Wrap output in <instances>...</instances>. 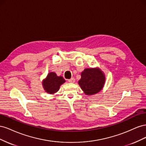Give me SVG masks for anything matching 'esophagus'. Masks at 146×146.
<instances>
[{
  "instance_id": "34e87169",
  "label": "esophagus",
  "mask_w": 146,
  "mask_h": 146,
  "mask_svg": "<svg viewBox=\"0 0 146 146\" xmlns=\"http://www.w3.org/2000/svg\"><path fill=\"white\" fill-rule=\"evenodd\" d=\"M68 82L69 83H74L75 82V78L74 77H72L71 78H70L68 80Z\"/></svg>"
}]
</instances>
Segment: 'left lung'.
Segmentation results:
<instances>
[{"mask_svg":"<svg viewBox=\"0 0 146 146\" xmlns=\"http://www.w3.org/2000/svg\"><path fill=\"white\" fill-rule=\"evenodd\" d=\"M105 78L99 69L87 68L81 74L79 85L87 95H92L99 92L104 86Z\"/></svg>","mask_w":146,"mask_h":146,"instance_id":"obj_1","label":"left lung"}]
</instances>
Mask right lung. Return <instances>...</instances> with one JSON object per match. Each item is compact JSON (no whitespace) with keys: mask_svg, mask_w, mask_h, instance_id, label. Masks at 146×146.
<instances>
[{"mask_svg":"<svg viewBox=\"0 0 146 146\" xmlns=\"http://www.w3.org/2000/svg\"><path fill=\"white\" fill-rule=\"evenodd\" d=\"M65 82L63 77H58L54 72H50L47 75V78L42 84L45 91L49 94H54L59 90L60 85Z\"/></svg>","mask_w":146,"mask_h":146,"instance_id":"right-lung-1","label":"right lung"}]
</instances>
